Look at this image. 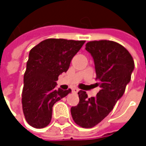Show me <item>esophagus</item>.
I'll return each instance as SVG.
<instances>
[{
	"instance_id": "34e87169",
	"label": "esophagus",
	"mask_w": 146,
	"mask_h": 146,
	"mask_svg": "<svg viewBox=\"0 0 146 146\" xmlns=\"http://www.w3.org/2000/svg\"><path fill=\"white\" fill-rule=\"evenodd\" d=\"M78 90H78V88H73V89H72V92L74 93V94H77V93L78 92Z\"/></svg>"
}]
</instances>
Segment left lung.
Wrapping results in <instances>:
<instances>
[{"label": "left lung", "instance_id": "8db88e82", "mask_svg": "<svg viewBox=\"0 0 146 146\" xmlns=\"http://www.w3.org/2000/svg\"><path fill=\"white\" fill-rule=\"evenodd\" d=\"M94 59L96 85L101 90L96 96L88 98L84 90L78 95L79 102L71 107L73 121L82 128H93L111 111L130 82L134 62L126 48L111 40H94L85 45Z\"/></svg>", "mask_w": 146, "mask_h": 146}]
</instances>
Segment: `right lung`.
<instances>
[{"instance_id":"add662e5","label":"right lung","mask_w":146,"mask_h":146,"mask_svg":"<svg viewBox=\"0 0 146 146\" xmlns=\"http://www.w3.org/2000/svg\"><path fill=\"white\" fill-rule=\"evenodd\" d=\"M84 40L47 39L29 51L23 76V111L28 123L35 128L46 127L51 120L52 107L71 90H56L58 76L66 73Z\"/></svg>"}]
</instances>
